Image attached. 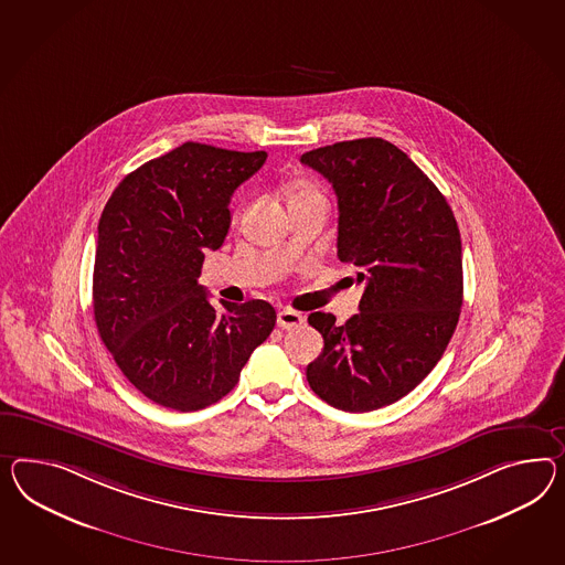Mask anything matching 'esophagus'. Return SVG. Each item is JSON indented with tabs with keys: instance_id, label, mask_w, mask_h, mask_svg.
Segmentation results:
<instances>
[{
	"instance_id": "obj_1",
	"label": "esophagus",
	"mask_w": 565,
	"mask_h": 565,
	"mask_svg": "<svg viewBox=\"0 0 565 565\" xmlns=\"http://www.w3.org/2000/svg\"><path fill=\"white\" fill-rule=\"evenodd\" d=\"M276 323H278V328H282V330H290V328L303 326L305 318L301 313L292 311V309H280L278 316H276Z\"/></svg>"
}]
</instances>
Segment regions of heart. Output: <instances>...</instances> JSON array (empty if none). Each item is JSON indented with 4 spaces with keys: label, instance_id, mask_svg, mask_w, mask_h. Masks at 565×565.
Segmentation results:
<instances>
[{
    "label": "heart",
    "instance_id": "b5f03b06",
    "mask_svg": "<svg viewBox=\"0 0 565 565\" xmlns=\"http://www.w3.org/2000/svg\"><path fill=\"white\" fill-rule=\"evenodd\" d=\"M309 199H323L316 184L301 180V182H297V184L290 189L289 204L299 203V201H309Z\"/></svg>",
    "mask_w": 565,
    "mask_h": 565
}]
</instances>
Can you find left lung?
Returning a JSON list of instances; mask_svg holds the SVG:
<instances>
[{
    "instance_id": "8db88e82",
    "label": "left lung",
    "mask_w": 565,
    "mask_h": 565,
    "mask_svg": "<svg viewBox=\"0 0 565 565\" xmlns=\"http://www.w3.org/2000/svg\"><path fill=\"white\" fill-rule=\"evenodd\" d=\"M301 163L332 182L338 258L364 285L347 323L307 318L323 335L307 381L338 409L371 412L419 385L449 347L463 305L461 233L433 180L385 139L319 147Z\"/></svg>"
}]
</instances>
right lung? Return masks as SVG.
I'll return each instance as SVG.
<instances>
[{"mask_svg": "<svg viewBox=\"0 0 565 565\" xmlns=\"http://www.w3.org/2000/svg\"><path fill=\"white\" fill-rule=\"evenodd\" d=\"M266 158L189 141L125 175L102 211L94 319L122 375L158 405L215 404L275 330L273 305L221 301L218 313L199 282L206 249L230 232L233 190Z\"/></svg>", "mask_w": 565, "mask_h": 565, "instance_id": "obj_1", "label": "right lung"}]
</instances>
